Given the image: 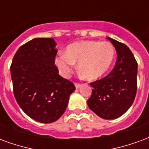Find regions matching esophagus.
I'll return each instance as SVG.
<instances>
[{"label": "esophagus", "mask_w": 149, "mask_h": 149, "mask_svg": "<svg viewBox=\"0 0 149 149\" xmlns=\"http://www.w3.org/2000/svg\"><path fill=\"white\" fill-rule=\"evenodd\" d=\"M75 87H76V88H79L81 87V84H78V83H75Z\"/></svg>", "instance_id": "1"}]
</instances>
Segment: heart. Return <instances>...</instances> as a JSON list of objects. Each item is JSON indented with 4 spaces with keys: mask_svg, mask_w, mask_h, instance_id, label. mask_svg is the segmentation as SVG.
I'll return each mask as SVG.
<instances>
[{
    "mask_svg": "<svg viewBox=\"0 0 149 149\" xmlns=\"http://www.w3.org/2000/svg\"><path fill=\"white\" fill-rule=\"evenodd\" d=\"M115 55V49L109 41H79L67 46L65 52L59 53L55 65L61 75L68 77L78 62L79 71L86 79L93 81L109 70Z\"/></svg>",
    "mask_w": 149,
    "mask_h": 149,
    "instance_id": "b5f03b06",
    "label": "heart"
}]
</instances>
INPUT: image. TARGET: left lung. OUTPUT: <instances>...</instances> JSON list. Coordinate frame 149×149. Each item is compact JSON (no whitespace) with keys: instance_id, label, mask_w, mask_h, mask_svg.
I'll list each match as a JSON object with an SVG mask.
<instances>
[{"instance_id":"1","label":"left lung","mask_w":149,"mask_h":149,"mask_svg":"<svg viewBox=\"0 0 149 149\" xmlns=\"http://www.w3.org/2000/svg\"><path fill=\"white\" fill-rule=\"evenodd\" d=\"M115 47L117 60L105 77L90 83L93 88L88 105L98 116L113 120L128 111L137 89V62L125 44L107 37Z\"/></svg>"}]
</instances>
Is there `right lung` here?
<instances>
[{"instance_id": "obj_1", "label": "right lung", "mask_w": 149, "mask_h": 149, "mask_svg": "<svg viewBox=\"0 0 149 149\" xmlns=\"http://www.w3.org/2000/svg\"><path fill=\"white\" fill-rule=\"evenodd\" d=\"M52 38H34L21 46L10 67L13 93L21 109L40 123L57 120L75 91L54 65L57 50Z\"/></svg>"}]
</instances>
